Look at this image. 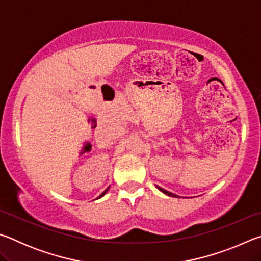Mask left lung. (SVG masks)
I'll list each match as a JSON object with an SVG mask.
<instances>
[{"mask_svg":"<svg viewBox=\"0 0 261 261\" xmlns=\"http://www.w3.org/2000/svg\"><path fill=\"white\" fill-rule=\"evenodd\" d=\"M158 189L160 190L161 192H163L165 194H167V196H169V197H177L176 196V194H174V193H171V192H169V191H167V190H165V189H162V188H160V187H158Z\"/></svg>","mask_w":261,"mask_h":261,"instance_id":"8db88e82","label":"left lung"}]
</instances>
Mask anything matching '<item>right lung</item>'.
Segmentation results:
<instances>
[{
    "mask_svg": "<svg viewBox=\"0 0 261 261\" xmlns=\"http://www.w3.org/2000/svg\"><path fill=\"white\" fill-rule=\"evenodd\" d=\"M108 189H109V188H108ZM108 189H106V190H105V191H103V192H102V193H101V194H100V196H99V197H98V199H99V198H101V197H103V196H105V193H106V192H107V191H108Z\"/></svg>",
    "mask_w": 261,
    "mask_h": 261,
    "instance_id": "add662e5",
    "label": "right lung"
}]
</instances>
